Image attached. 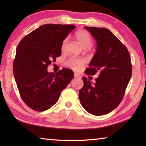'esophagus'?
I'll return each mask as SVG.
<instances>
[{"label":"esophagus","instance_id":"esophagus-1","mask_svg":"<svg viewBox=\"0 0 146 146\" xmlns=\"http://www.w3.org/2000/svg\"><path fill=\"white\" fill-rule=\"evenodd\" d=\"M74 77L76 78H81V76H79L78 75H77L76 73H75V74H74Z\"/></svg>","mask_w":146,"mask_h":146}]
</instances>
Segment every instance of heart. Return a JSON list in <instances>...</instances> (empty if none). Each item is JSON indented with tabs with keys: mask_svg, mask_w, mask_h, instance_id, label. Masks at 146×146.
<instances>
[{
	"mask_svg": "<svg viewBox=\"0 0 146 146\" xmlns=\"http://www.w3.org/2000/svg\"><path fill=\"white\" fill-rule=\"evenodd\" d=\"M75 38L79 45L82 47L83 48H86L87 49H90V46L92 43V38L87 31L82 30V29L76 31L75 34ZM67 41L68 38H66L63 41L62 45V50L65 48ZM86 60L84 58H70V60L66 62V65H67L68 67L71 68L73 70L78 71L80 70L81 67L84 64Z\"/></svg>",
	"mask_w": 146,
	"mask_h": 146,
	"instance_id": "b5f03b06",
	"label": "heart"
}]
</instances>
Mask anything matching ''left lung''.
<instances>
[{
    "label": "left lung",
    "instance_id": "obj_1",
    "mask_svg": "<svg viewBox=\"0 0 146 146\" xmlns=\"http://www.w3.org/2000/svg\"><path fill=\"white\" fill-rule=\"evenodd\" d=\"M97 42V51L86 74L99 73L95 82L82 77L79 92L82 107L90 114L100 116L119 105L132 75L131 57L123 44L106 28L84 27Z\"/></svg>",
    "mask_w": 146,
    "mask_h": 146
}]
</instances>
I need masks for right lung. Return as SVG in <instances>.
I'll use <instances>...</instances> for the list:
<instances>
[{
	"label": "right lung",
	"instance_id": "1",
	"mask_svg": "<svg viewBox=\"0 0 146 146\" xmlns=\"http://www.w3.org/2000/svg\"><path fill=\"white\" fill-rule=\"evenodd\" d=\"M75 25L44 24L22 39L17 48L13 74L22 99L36 111L48 110L73 78L63 68L49 73L48 66L61 55L62 42Z\"/></svg>",
	"mask_w": 146,
	"mask_h": 146
}]
</instances>
